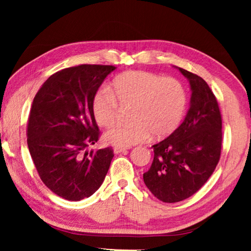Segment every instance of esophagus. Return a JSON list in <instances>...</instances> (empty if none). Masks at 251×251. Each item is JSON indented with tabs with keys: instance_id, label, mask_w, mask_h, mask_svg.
Wrapping results in <instances>:
<instances>
[{
	"instance_id": "esophagus-1",
	"label": "esophagus",
	"mask_w": 251,
	"mask_h": 251,
	"mask_svg": "<svg viewBox=\"0 0 251 251\" xmlns=\"http://www.w3.org/2000/svg\"><path fill=\"white\" fill-rule=\"evenodd\" d=\"M127 150H128V148H125V147H115V148H114V152H115V154H120V152H126Z\"/></svg>"
}]
</instances>
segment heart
I'll return each instance as SVG.
<instances>
[{"mask_svg":"<svg viewBox=\"0 0 251 251\" xmlns=\"http://www.w3.org/2000/svg\"><path fill=\"white\" fill-rule=\"evenodd\" d=\"M117 100L133 104L129 123L116 124L106 130V142L129 147L141 143L151 133L155 138L166 137L184 118L188 92L185 84L174 77L144 71H130L114 79L113 91L101 86L93 96L92 109L96 122L107 127L115 122Z\"/></svg>","mask_w":251,"mask_h":251,"instance_id":"1","label":"heart"}]
</instances>
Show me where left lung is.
Instances as JSON below:
<instances>
[{
	"instance_id": "left-lung-1",
	"label": "left lung",
	"mask_w": 251,
	"mask_h": 251,
	"mask_svg": "<svg viewBox=\"0 0 251 251\" xmlns=\"http://www.w3.org/2000/svg\"><path fill=\"white\" fill-rule=\"evenodd\" d=\"M178 70L189 80L190 107L179 127L151 146L154 160L143 175L147 188L164 202L181 201L197 193L222 154V114L214 93L201 76Z\"/></svg>"
}]
</instances>
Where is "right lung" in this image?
Wrapping results in <instances>:
<instances>
[{"mask_svg": "<svg viewBox=\"0 0 251 251\" xmlns=\"http://www.w3.org/2000/svg\"><path fill=\"white\" fill-rule=\"evenodd\" d=\"M113 65L69 67L46 79L34 97L27 123V146L39 176L66 201L92 196L103 184L112 147L86 148L99 141L92 100Z\"/></svg>", "mask_w": 251, "mask_h": 251, "instance_id": "right-lung-1", "label": "right lung"}]
</instances>
